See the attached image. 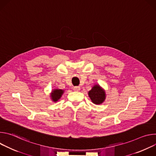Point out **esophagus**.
I'll list each match as a JSON object with an SVG mask.
<instances>
[{
    "mask_svg": "<svg viewBox=\"0 0 156 156\" xmlns=\"http://www.w3.org/2000/svg\"><path fill=\"white\" fill-rule=\"evenodd\" d=\"M73 90L75 91H79L80 90V87L79 86H75L73 87Z\"/></svg>",
    "mask_w": 156,
    "mask_h": 156,
    "instance_id": "1",
    "label": "esophagus"
}]
</instances>
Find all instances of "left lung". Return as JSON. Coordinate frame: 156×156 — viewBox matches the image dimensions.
I'll return each mask as SVG.
<instances>
[{
  "instance_id": "left-lung-1",
  "label": "left lung",
  "mask_w": 156,
  "mask_h": 156,
  "mask_svg": "<svg viewBox=\"0 0 156 156\" xmlns=\"http://www.w3.org/2000/svg\"><path fill=\"white\" fill-rule=\"evenodd\" d=\"M88 95L95 104H102L105 99V92L99 84H95L88 92Z\"/></svg>"
}]
</instances>
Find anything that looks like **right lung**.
<instances>
[{"label":"right lung","mask_w":156,"mask_h":156,"mask_svg":"<svg viewBox=\"0 0 156 156\" xmlns=\"http://www.w3.org/2000/svg\"><path fill=\"white\" fill-rule=\"evenodd\" d=\"M63 93H64V90H60V89H55V90H54L52 91V93L51 94V97L52 101L54 102L58 101L62 97Z\"/></svg>","instance_id":"obj_1"}]
</instances>
